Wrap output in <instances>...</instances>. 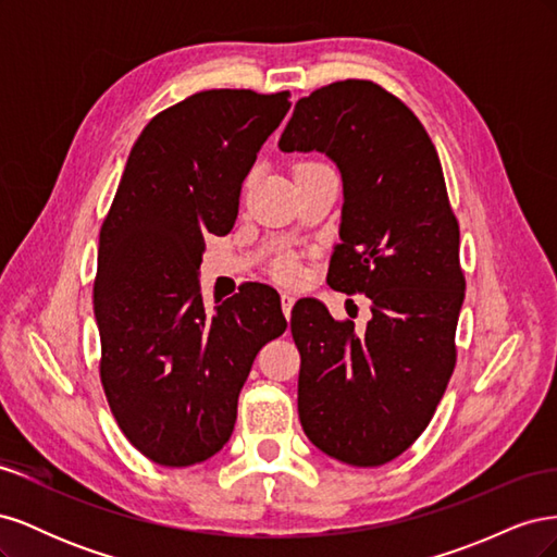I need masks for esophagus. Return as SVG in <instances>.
<instances>
[{"mask_svg": "<svg viewBox=\"0 0 557 557\" xmlns=\"http://www.w3.org/2000/svg\"><path fill=\"white\" fill-rule=\"evenodd\" d=\"M293 307H295V295H290V293H283V295H281V309H283V315L288 318V320H290Z\"/></svg>", "mask_w": 557, "mask_h": 557, "instance_id": "34e87169", "label": "esophagus"}]
</instances>
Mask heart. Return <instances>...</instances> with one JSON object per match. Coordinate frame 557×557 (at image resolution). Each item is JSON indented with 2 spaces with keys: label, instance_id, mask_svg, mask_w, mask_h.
I'll return each mask as SVG.
<instances>
[{
  "label": "heart",
  "instance_id": "b5f03b06",
  "mask_svg": "<svg viewBox=\"0 0 557 557\" xmlns=\"http://www.w3.org/2000/svg\"><path fill=\"white\" fill-rule=\"evenodd\" d=\"M274 274L281 278V281H297L301 269L299 264L293 260V258H281L276 264H274Z\"/></svg>",
  "mask_w": 557,
  "mask_h": 557
}]
</instances>
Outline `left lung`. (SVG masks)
I'll return each instance as SVG.
<instances>
[{"mask_svg":"<svg viewBox=\"0 0 557 557\" xmlns=\"http://www.w3.org/2000/svg\"><path fill=\"white\" fill-rule=\"evenodd\" d=\"M278 146L339 166L342 244L327 283L372 299L364 332L315 299L295 305L301 428L332 458L379 467L425 432L458 360L465 274L442 162L413 111L358 78L301 97Z\"/></svg>","mask_w":557,"mask_h":557,"instance_id":"8db88e82","label":"left lung"}]
</instances>
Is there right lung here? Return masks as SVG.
Instances as JSON below:
<instances>
[{"label":"right lung","instance_id":"right-lung-1","mask_svg":"<svg viewBox=\"0 0 557 557\" xmlns=\"http://www.w3.org/2000/svg\"><path fill=\"white\" fill-rule=\"evenodd\" d=\"M290 92L205 90L160 111L134 141L99 230V379L129 444L162 467L221 450L258 350L288 327L278 293L250 283L207 313L205 234L237 221L242 183Z\"/></svg>","mask_w":557,"mask_h":557}]
</instances>
